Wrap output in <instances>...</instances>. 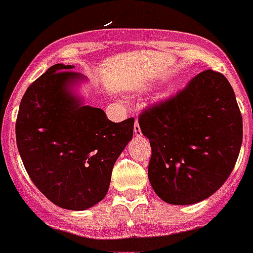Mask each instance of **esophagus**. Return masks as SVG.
I'll return each instance as SVG.
<instances>
[{
  "label": "esophagus",
  "instance_id": "esophagus-1",
  "mask_svg": "<svg viewBox=\"0 0 253 253\" xmlns=\"http://www.w3.org/2000/svg\"><path fill=\"white\" fill-rule=\"evenodd\" d=\"M134 134H135L136 136L142 135V130H140V126H139L138 122H135V124H134Z\"/></svg>",
  "mask_w": 253,
  "mask_h": 253
}]
</instances>
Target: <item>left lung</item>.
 <instances>
[{
    "mask_svg": "<svg viewBox=\"0 0 253 253\" xmlns=\"http://www.w3.org/2000/svg\"><path fill=\"white\" fill-rule=\"evenodd\" d=\"M152 147L148 178L169 205L198 203L222 187L242 144V115L232 86L206 70L175 96L139 115Z\"/></svg>",
    "mask_w": 253,
    "mask_h": 253,
    "instance_id": "left-lung-1",
    "label": "left lung"
}]
</instances>
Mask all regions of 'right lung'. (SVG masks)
<instances>
[{"label":"right lung","instance_id":"1","mask_svg":"<svg viewBox=\"0 0 253 253\" xmlns=\"http://www.w3.org/2000/svg\"><path fill=\"white\" fill-rule=\"evenodd\" d=\"M56 64L25 92L16 120V142L27 174L39 191L65 210L99 203L111 170L130 139L134 118L113 123L104 110L84 105L73 86L85 80Z\"/></svg>","mask_w":253,"mask_h":253}]
</instances>
